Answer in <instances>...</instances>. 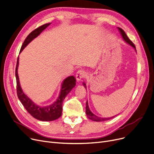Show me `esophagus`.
<instances>
[{
  "instance_id": "obj_1",
  "label": "esophagus",
  "mask_w": 154,
  "mask_h": 154,
  "mask_svg": "<svg viewBox=\"0 0 154 154\" xmlns=\"http://www.w3.org/2000/svg\"><path fill=\"white\" fill-rule=\"evenodd\" d=\"M86 76V71L83 69H79L77 71L76 74V78L77 81H80L82 79L84 78Z\"/></svg>"
}]
</instances>
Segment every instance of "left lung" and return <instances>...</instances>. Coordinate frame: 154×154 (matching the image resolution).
<instances>
[{"instance_id":"obj_1","label":"left lung","mask_w":154,"mask_h":154,"mask_svg":"<svg viewBox=\"0 0 154 154\" xmlns=\"http://www.w3.org/2000/svg\"><path fill=\"white\" fill-rule=\"evenodd\" d=\"M119 30L120 31V34L122 36L123 39H124V41H125L127 43H128L129 45H130L131 47H133L135 51H136V48H135V46L134 45V44L131 42L130 39L128 38V36L127 35L126 33L125 32V31H124L122 29L120 28V27H118ZM83 85L85 86V84L83 83ZM86 87V86H85ZM86 115L88 117V119H90V120H93V121H95V122H103V121H106V120H109L111 119L112 118H113L114 116H112V117H109V118H101V117H99L97 115H95L94 114H93L91 110L89 108V106H88V101H86Z\"/></svg>"}]
</instances>
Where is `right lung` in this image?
Segmentation results:
<instances>
[{
    "label": "right lung",
    "instance_id": "obj_1",
    "mask_svg": "<svg viewBox=\"0 0 154 154\" xmlns=\"http://www.w3.org/2000/svg\"><path fill=\"white\" fill-rule=\"evenodd\" d=\"M51 23H48L44 24L37 29H34L29 34L25 41H24L23 45L20 50V53L22 52L24 48L27 46L29 42H31L34 38H35L44 31L45 29L49 26ZM19 66V57H17V64L16 68V78L17 83V97L23 105L28 113L31 115L34 118L38 119L41 121L48 122V121H53L57 119H59L62 114L63 109V102L66 95L69 93V91L74 88L76 85V79L73 76H68L66 78L62 84L61 90L59 97L57 98V100L54 102L53 104L49 106H41L35 104L34 102L29 98L27 95H26L22 90L21 87L20 86L19 79L17 73V69Z\"/></svg>",
    "mask_w": 154,
    "mask_h": 154
}]
</instances>
